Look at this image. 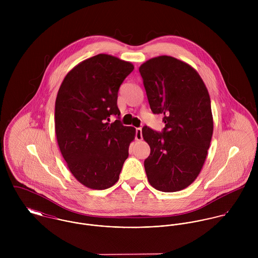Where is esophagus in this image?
Masks as SVG:
<instances>
[{
  "mask_svg": "<svg viewBox=\"0 0 258 258\" xmlns=\"http://www.w3.org/2000/svg\"><path fill=\"white\" fill-rule=\"evenodd\" d=\"M142 129L141 128H137L136 129V140L137 141H141L142 140Z\"/></svg>",
  "mask_w": 258,
  "mask_h": 258,
  "instance_id": "34e87169",
  "label": "esophagus"
}]
</instances>
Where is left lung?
<instances>
[{"mask_svg":"<svg viewBox=\"0 0 258 258\" xmlns=\"http://www.w3.org/2000/svg\"><path fill=\"white\" fill-rule=\"evenodd\" d=\"M139 72L151 110L163 114L166 124L162 134L142 129L151 149L144 162L148 181L158 190L179 191L194 183L208 156L214 131L210 94L198 72L173 56L153 57Z\"/></svg>","mask_w":258,"mask_h":258,"instance_id":"obj_1","label":"left lung"}]
</instances>
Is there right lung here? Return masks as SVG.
Returning a JSON list of instances; mask_svg holds the SVG:
<instances>
[{"instance_id": "add662e5", "label": "right lung", "mask_w": 258, "mask_h": 258, "mask_svg": "<svg viewBox=\"0 0 258 258\" xmlns=\"http://www.w3.org/2000/svg\"><path fill=\"white\" fill-rule=\"evenodd\" d=\"M134 66L99 53L75 66L56 95L54 126L57 144L74 178L86 187L105 189L116 184L136 129L123 126L118 90Z\"/></svg>"}]
</instances>
